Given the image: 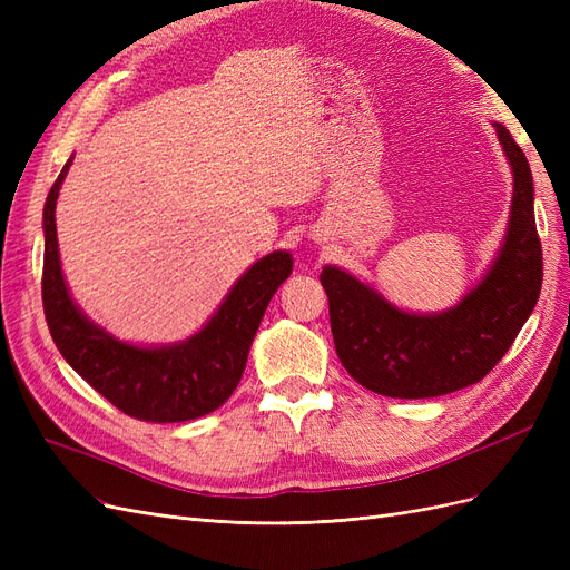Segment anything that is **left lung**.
<instances>
[{"label":"left lung","mask_w":570,"mask_h":570,"mask_svg":"<svg viewBox=\"0 0 570 570\" xmlns=\"http://www.w3.org/2000/svg\"><path fill=\"white\" fill-rule=\"evenodd\" d=\"M513 174L509 226L482 281L442 314H409L337 266H323L331 331L358 385L400 400L450 394L482 381L509 352L542 287L532 174L511 132L494 124Z\"/></svg>","instance_id":"left-lung-1"}]
</instances>
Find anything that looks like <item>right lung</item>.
I'll list each match as a JSON object with an SVG mask.
<instances>
[{"label":"right lung","mask_w":570,"mask_h":570,"mask_svg":"<svg viewBox=\"0 0 570 570\" xmlns=\"http://www.w3.org/2000/svg\"><path fill=\"white\" fill-rule=\"evenodd\" d=\"M71 161L51 185L42 212V304L51 340L85 383L132 419L180 423L206 416L226 404L243 377L266 306L292 273V254L258 258L193 337L161 347L120 342L80 312L61 273L55 212Z\"/></svg>","instance_id":"1"}]
</instances>
